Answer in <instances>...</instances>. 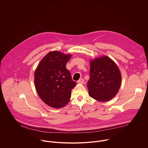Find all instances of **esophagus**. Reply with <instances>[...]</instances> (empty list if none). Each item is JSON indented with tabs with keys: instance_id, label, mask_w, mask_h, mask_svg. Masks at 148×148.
<instances>
[{
	"instance_id": "obj_1",
	"label": "esophagus",
	"mask_w": 148,
	"mask_h": 148,
	"mask_svg": "<svg viewBox=\"0 0 148 148\" xmlns=\"http://www.w3.org/2000/svg\"><path fill=\"white\" fill-rule=\"evenodd\" d=\"M84 79H83V78H81V79H80L77 81L78 83H79V84H83V83H84Z\"/></svg>"
}]
</instances>
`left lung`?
Instances as JSON below:
<instances>
[{
	"mask_svg": "<svg viewBox=\"0 0 148 148\" xmlns=\"http://www.w3.org/2000/svg\"><path fill=\"white\" fill-rule=\"evenodd\" d=\"M90 77L87 83L90 96L99 101L110 100L121 85V73L115 62L107 56L90 61Z\"/></svg>",
	"mask_w": 148,
	"mask_h": 148,
	"instance_id": "1",
	"label": "left lung"
}]
</instances>
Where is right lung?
Returning <instances> with one entry per match:
<instances>
[{
  "mask_svg": "<svg viewBox=\"0 0 148 148\" xmlns=\"http://www.w3.org/2000/svg\"><path fill=\"white\" fill-rule=\"evenodd\" d=\"M71 56L58 51H50L35 71L36 91L42 100L51 107H64L69 101L72 89L76 84L66 68Z\"/></svg>",
  "mask_w": 148,
  "mask_h": 148,
  "instance_id": "add662e5",
  "label": "right lung"
}]
</instances>
